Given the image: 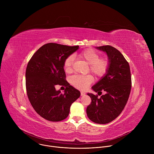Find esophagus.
<instances>
[{
    "instance_id": "obj_1",
    "label": "esophagus",
    "mask_w": 154,
    "mask_h": 154,
    "mask_svg": "<svg viewBox=\"0 0 154 154\" xmlns=\"http://www.w3.org/2000/svg\"><path fill=\"white\" fill-rule=\"evenodd\" d=\"M85 94H86V93H85V92H83V91H81V92H80V95H81L82 96H85Z\"/></svg>"
}]
</instances>
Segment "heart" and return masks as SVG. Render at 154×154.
Returning a JSON list of instances; mask_svg holds the SVG:
<instances>
[{
	"instance_id": "1",
	"label": "heart",
	"mask_w": 154,
	"mask_h": 154,
	"mask_svg": "<svg viewBox=\"0 0 154 154\" xmlns=\"http://www.w3.org/2000/svg\"><path fill=\"white\" fill-rule=\"evenodd\" d=\"M79 57L89 64L88 71L96 77H102L107 72L109 61L106 58H100V54L91 49H86L79 54ZM74 56L69 55L65 59L63 67L66 72L72 71L74 62ZM92 77L90 75H75L71 77L70 82L75 88L79 90H85L92 82Z\"/></svg>"
}]
</instances>
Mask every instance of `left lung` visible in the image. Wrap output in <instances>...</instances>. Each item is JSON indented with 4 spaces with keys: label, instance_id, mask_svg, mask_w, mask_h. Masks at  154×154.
I'll return each instance as SVG.
<instances>
[{
    "label": "left lung",
    "instance_id": "left-lung-1",
    "mask_svg": "<svg viewBox=\"0 0 154 154\" xmlns=\"http://www.w3.org/2000/svg\"><path fill=\"white\" fill-rule=\"evenodd\" d=\"M96 48L106 53L109 66L105 75L91 88L99 95L102 91L106 94L100 98L97 94H87L91 102L87 106L86 114L91 121L105 124L115 119L122 112L130 93L131 78L129 64L118 49L109 45Z\"/></svg>",
    "mask_w": 154,
    "mask_h": 154
}]
</instances>
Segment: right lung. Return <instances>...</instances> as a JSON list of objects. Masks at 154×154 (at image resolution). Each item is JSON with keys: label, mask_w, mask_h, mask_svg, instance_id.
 Wrapping results in <instances>:
<instances>
[{"label": "right lung", "mask_w": 154, "mask_h": 154, "mask_svg": "<svg viewBox=\"0 0 154 154\" xmlns=\"http://www.w3.org/2000/svg\"><path fill=\"white\" fill-rule=\"evenodd\" d=\"M50 42L41 47L29 60L26 71V91L35 112L49 121L66 118L70 106L80 93L66 80L63 63L79 49ZM57 84L66 87L62 94L55 90Z\"/></svg>", "instance_id": "right-lung-1"}]
</instances>
